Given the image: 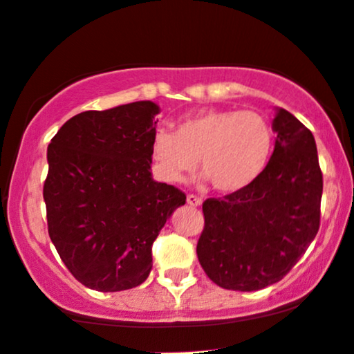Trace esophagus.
<instances>
[{
	"mask_svg": "<svg viewBox=\"0 0 354 354\" xmlns=\"http://www.w3.org/2000/svg\"><path fill=\"white\" fill-rule=\"evenodd\" d=\"M186 201H188V205H192V207H200L201 205V198L196 195H188L186 196Z\"/></svg>",
	"mask_w": 354,
	"mask_h": 354,
	"instance_id": "obj_1",
	"label": "esophagus"
}]
</instances>
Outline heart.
Wrapping results in <instances>:
<instances>
[{"instance_id": "1", "label": "heart", "mask_w": 354, "mask_h": 354, "mask_svg": "<svg viewBox=\"0 0 354 354\" xmlns=\"http://www.w3.org/2000/svg\"><path fill=\"white\" fill-rule=\"evenodd\" d=\"M272 127L254 111L209 109L181 120L176 133L159 129L151 154L162 180L181 183L198 166L220 193L247 188L266 169L272 153Z\"/></svg>"}]
</instances>
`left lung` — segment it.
Returning <instances> with one entry per match:
<instances>
[{"label":"left lung","instance_id":"8db88e82","mask_svg":"<svg viewBox=\"0 0 354 354\" xmlns=\"http://www.w3.org/2000/svg\"><path fill=\"white\" fill-rule=\"evenodd\" d=\"M272 129L274 153L257 180L203 203L198 260L223 289L250 292L279 282L319 230L322 173L314 136L286 109H277Z\"/></svg>","mask_w":354,"mask_h":354}]
</instances>
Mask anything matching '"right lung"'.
<instances>
[{"label": "right lung", "mask_w": 354, "mask_h": 354, "mask_svg": "<svg viewBox=\"0 0 354 354\" xmlns=\"http://www.w3.org/2000/svg\"><path fill=\"white\" fill-rule=\"evenodd\" d=\"M158 104H124L73 115L46 151L48 235L73 277L118 292L142 284L153 242L186 195L151 174Z\"/></svg>", "instance_id": "obj_1"}]
</instances>
